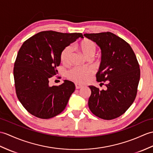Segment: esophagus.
<instances>
[{"instance_id":"obj_1","label":"esophagus","mask_w":153,"mask_h":153,"mask_svg":"<svg viewBox=\"0 0 153 153\" xmlns=\"http://www.w3.org/2000/svg\"><path fill=\"white\" fill-rule=\"evenodd\" d=\"M82 87H83V85H79V84H78V83L76 84V88H77V89H79V88H81Z\"/></svg>"}]
</instances>
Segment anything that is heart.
<instances>
[{
	"label": "heart",
	"instance_id": "obj_1",
	"mask_svg": "<svg viewBox=\"0 0 153 153\" xmlns=\"http://www.w3.org/2000/svg\"><path fill=\"white\" fill-rule=\"evenodd\" d=\"M81 52L86 58H92L97 51V45L95 43L88 39H84L78 44ZM72 54V48L71 46H66L60 53V58L61 62L67 64ZM93 74V71L89 68H74L67 74L69 79L78 83H83L88 80Z\"/></svg>",
	"mask_w": 153,
	"mask_h": 153
}]
</instances>
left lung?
Returning a JSON list of instances; mask_svg holds the SVG:
<instances>
[{"instance_id":"obj_1","label":"left lung","mask_w":153,"mask_h":153,"mask_svg":"<svg viewBox=\"0 0 153 153\" xmlns=\"http://www.w3.org/2000/svg\"><path fill=\"white\" fill-rule=\"evenodd\" d=\"M100 48L102 58L97 81L105 84L106 90L88 86L91 94L88 105L99 118L111 120L122 115L136 98L140 69L130 45L110 32L84 34Z\"/></svg>"}]
</instances>
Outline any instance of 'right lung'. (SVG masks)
<instances>
[{
    "mask_svg": "<svg viewBox=\"0 0 153 153\" xmlns=\"http://www.w3.org/2000/svg\"><path fill=\"white\" fill-rule=\"evenodd\" d=\"M81 33L42 31L29 38L17 53L13 77L17 98L33 115L50 119L60 114L75 91L68 80L59 86H49V79L58 73L60 53L75 42Z\"/></svg>",
    "mask_w": 153,
    "mask_h": 153,
    "instance_id": "obj_1",
    "label": "right lung"
}]
</instances>
